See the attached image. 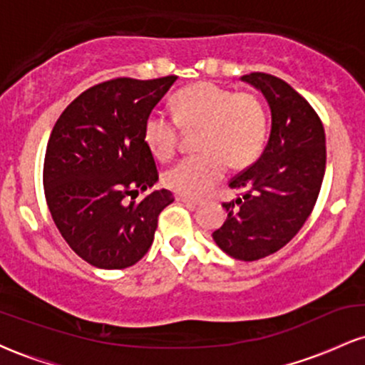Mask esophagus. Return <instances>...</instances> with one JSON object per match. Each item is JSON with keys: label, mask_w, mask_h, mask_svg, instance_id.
<instances>
[{"label": "esophagus", "mask_w": 365, "mask_h": 365, "mask_svg": "<svg viewBox=\"0 0 365 365\" xmlns=\"http://www.w3.org/2000/svg\"><path fill=\"white\" fill-rule=\"evenodd\" d=\"M178 202H182V204H185V206H188V207H199L200 204V200H195V199H190V197H178Z\"/></svg>", "instance_id": "1"}]
</instances>
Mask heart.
Returning a JSON list of instances; mask_svg holds the SVG:
<instances>
[{
    "label": "heart",
    "instance_id": "obj_1",
    "mask_svg": "<svg viewBox=\"0 0 365 365\" xmlns=\"http://www.w3.org/2000/svg\"><path fill=\"white\" fill-rule=\"evenodd\" d=\"M173 116L149 113L144 142L154 158L168 161L178 148V127L200 130L197 148L202 153L187 158L163 177L171 192L202 197L223 178L226 168L244 170L259 158L266 142V110L257 96L233 92L212 82H199L178 91Z\"/></svg>",
    "mask_w": 365,
    "mask_h": 365
}]
</instances>
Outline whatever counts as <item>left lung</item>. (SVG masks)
Listing matches in <instances>:
<instances>
[{"label": "left lung", "instance_id": "1", "mask_svg": "<svg viewBox=\"0 0 365 365\" xmlns=\"http://www.w3.org/2000/svg\"><path fill=\"white\" fill-rule=\"evenodd\" d=\"M242 81L264 96L271 132L261 158L228 183L240 192L223 204L228 217L216 245L238 261L274 254L299 233L319 195L326 170V137L319 116L282 78L249 73Z\"/></svg>", "mask_w": 365, "mask_h": 365}]
</instances>
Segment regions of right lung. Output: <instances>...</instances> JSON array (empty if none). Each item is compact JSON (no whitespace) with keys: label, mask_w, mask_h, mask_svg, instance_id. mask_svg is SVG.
Instances as JSON below:
<instances>
[{"label":"right lung","mask_w":365,"mask_h":365,"mask_svg":"<svg viewBox=\"0 0 365 365\" xmlns=\"http://www.w3.org/2000/svg\"><path fill=\"white\" fill-rule=\"evenodd\" d=\"M175 82L170 75L98 83L66 106L49 137V212L73 252L99 269L139 262L153 245L159 212L175 200L165 188L133 200L158 182L144 121Z\"/></svg>","instance_id":"add662e5"}]
</instances>
